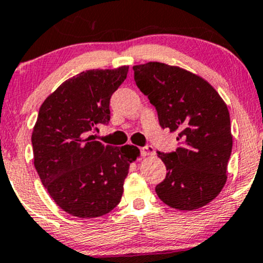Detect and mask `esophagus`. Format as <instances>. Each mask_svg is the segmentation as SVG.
Here are the masks:
<instances>
[{
    "instance_id": "34e87169",
    "label": "esophagus",
    "mask_w": 263,
    "mask_h": 263,
    "mask_svg": "<svg viewBox=\"0 0 263 263\" xmlns=\"http://www.w3.org/2000/svg\"><path fill=\"white\" fill-rule=\"evenodd\" d=\"M141 155L143 157H148L155 155V148L152 146H146L143 148H141Z\"/></svg>"
}]
</instances>
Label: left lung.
I'll list each match as a JSON object with an SVG mask.
<instances>
[{
	"mask_svg": "<svg viewBox=\"0 0 263 263\" xmlns=\"http://www.w3.org/2000/svg\"><path fill=\"white\" fill-rule=\"evenodd\" d=\"M135 81L158 112L159 125L177 132L176 152H157L165 179L156 186L159 199L180 211L203 208L228 180L232 151L230 114L204 78L164 63L135 65Z\"/></svg>",
	"mask_w": 263,
	"mask_h": 263,
	"instance_id": "1",
	"label": "left lung"
}]
</instances>
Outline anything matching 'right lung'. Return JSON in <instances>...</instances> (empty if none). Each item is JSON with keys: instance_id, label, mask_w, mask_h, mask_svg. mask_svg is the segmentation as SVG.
Returning a JSON list of instances; mask_svg holds the SVG:
<instances>
[{"instance_id": "1", "label": "right lung", "mask_w": 263, "mask_h": 263, "mask_svg": "<svg viewBox=\"0 0 263 263\" xmlns=\"http://www.w3.org/2000/svg\"><path fill=\"white\" fill-rule=\"evenodd\" d=\"M127 73V65L83 71L39 108L32 132L34 167L55 204L77 218H98L117 206L129 164L140 157L132 144L105 146L89 136L110 121L111 95Z\"/></svg>"}]
</instances>
